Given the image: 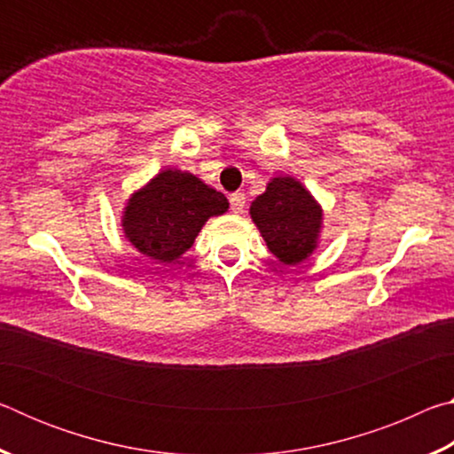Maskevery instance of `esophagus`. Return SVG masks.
<instances>
[{"label": "esophagus", "instance_id": "34e87169", "mask_svg": "<svg viewBox=\"0 0 454 454\" xmlns=\"http://www.w3.org/2000/svg\"><path fill=\"white\" fill-rule=\"evenodd\" d=\"M230 208H232L234 214H242L246 208V198L242 192H234V194H230Z\"/></svg>", "mask_w": 454, "mask_h": 454}]
</instances>
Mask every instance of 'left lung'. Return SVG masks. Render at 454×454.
I'll list each match as a JSON object with an SVG mask.
<instances>
[{"label":"left lung","instance_id":"obj_1","mask_svg":"<svg viewBox=\"0 0 454 454\" xmlns=\"http://www.w3.org/2000/svg\"><path fill=\"white\" fill-rule=\"evenodd\" d=\"M250 216L272 254L284 264H298L317 248L322 210L301 182L290 176L272 178L250 206Z\"/></svg>","mask_w":454,"mask_h":454}]
</instances>
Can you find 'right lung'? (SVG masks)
Here are the masks:
<instances>
[{
  "label": "right lung",
  "mask_w": 454,
  "mask_h": 454,
  "mask_svg": "<svg viewBox=\"0 0 454 454\" xmlns=\"http://www.w3.org/2000/svg\"><path fill=\"white\" fill-rule=\"evenodd\" d=\"M226 210L222 192L190 172L164 170L128 200L121 226L142 254L172 262L194 244L206 220Z\"/></svg>",
  "instance_id": "right-lung-1"
}]
</instances>
